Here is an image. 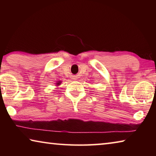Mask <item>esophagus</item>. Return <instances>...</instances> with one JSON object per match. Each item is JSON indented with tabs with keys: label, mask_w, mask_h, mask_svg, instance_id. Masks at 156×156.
<instances>
[{
	"label": "esophagus",
	"mask_w": 156,
	"mask_h": 156,
	"mask_svg": "<svg viewBox=\"0 0 156 156\" xmlns=\"http://www.w3.org/2000/svg\"><path fill=\"white\" fill-rule=\"evenodd\" d=\"M78 78L77 77H74V78H73V79H74V80H76V79H77Z\"/></svg>",
	"instance_id": "esophagus-1"
}]
</instances>
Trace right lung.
<instances>
[{"label": "right lung", "mask_w": 156, "mask_h": 156, "mask_svg": "<svg viewBox=\"0 0 156 156\" xmlns=\"http://www.w3.org/2000/svg\"><path fill=\"white\" fill-rule=\"evenodd\" d=\"M60 82H59V83H58V84H60Z\"/></svg>", "instance_id": "add662e5"}]
</instances>
